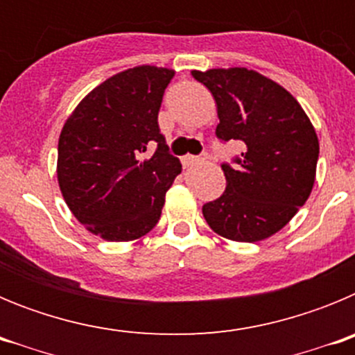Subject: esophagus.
<instances>
[{"label": "esophagus", "mask_w": 355, "mask_h": 355, "mask_svg": "<svg viewBox=\"0 0 355 355\" xmlns=\"http://www.w3.org/2000/svg\"><path fill=\"white\" fill-rule=\"evenodd\" d=\"M206 158H200V156H184L183 158V165L184 167H193V165H200V163H205Z\"/></svg>", "instance_id": "1"}]
</instances>
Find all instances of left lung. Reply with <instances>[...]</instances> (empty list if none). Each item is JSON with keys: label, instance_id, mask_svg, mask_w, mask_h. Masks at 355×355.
<instances>
[{"label": "left lung", "instance_id": "obj_1", "mask_svg": "<svg viewBox=\"0 0 355 355\" xmlns=\"http://www.w3.org/2000/svg\"><path fill=\"white\" fill-rule=\"evenodd\" d=\"M216 101L222 144L243 153L220 165L225 192L202 206L209 227L234 241H259L283 229L313 190L318 162L315 128L288 90L243 67L192 71Z\"/></svg>", "mask_w": 355, "mask_h": 355}]
</instances>
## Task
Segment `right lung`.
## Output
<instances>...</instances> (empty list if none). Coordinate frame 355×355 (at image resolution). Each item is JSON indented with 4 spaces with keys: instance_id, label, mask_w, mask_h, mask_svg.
Listing matches in <instances>:
<instances>
[{
    "instance_id": "obj_1",
    "label": "right lung",
    "mask_w": 355,
    "mask_h": 355,
    "mask_svg": "<svg viewBox=\"0 0 355 355\" xmlns=\"http://www.w3.org/2000/svg\"><path fill=\"white\" fill-rule=\"evenodd\" d=\"M174 71L128 69L92 90L58 140V183L72 215L110 241L147 234L181 172L158 126Z\"/></svg>"
}]
</instances>
